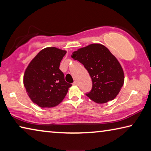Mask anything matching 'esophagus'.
I'll list each match as a JSON object with an SVG mask.
<instances>
[{
    "mask_svg": "<svg viewBox=\"0 0 151 151\" xmlns=\"http://www.w3.org/2000/svg\"><path fill=\"white\" fill-rule=\"evenodd\" d=\"M73 85H78V82L76 81H74V83H73Z\"/></svg>",
    "mask_w": 151,
    "mask_h": 151,
    "instance_id": "esophagus-1",
    "label": "esophagus"
}]
</instances>
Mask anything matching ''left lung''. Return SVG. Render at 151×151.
<instances>
[{
	"label": "left lung",
	"mask_w": 151,
	"mask_h": 151,
	"mask_svg": "<svg viewBox=\"0 0 151 151\" xmlns=\"http://www.w3.org/2000/svg\"><path fill=\"white\" fill-rule=\"evenodd\" d=\"M83 64L89 73L93 86L86 95L97 103H105L115 98L124 83V73L116 57L104 46L92 44L71 55Z\"/></svg>",
	"instance_id": "left-lung-1"
}]
</instances>
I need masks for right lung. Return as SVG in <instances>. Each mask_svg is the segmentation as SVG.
<instances>
[{"instance_id": "right-lung-1", "label": "right lung", "mask_w": 151, "mask_h": 151, "mask_svg": "<svg viewBox=\"0 0 151 151\" xmlns=\"http://www.w3.org/2000/svg\"><path fill=\"white\" fill-rule=\"evenodd\" d=\"M66 53L55 47L44 48L25 70L24 87L31 101L42 108L58 105L72 86L65 81L64 73L59 69Z\"/></svg>"}]
</instances>
